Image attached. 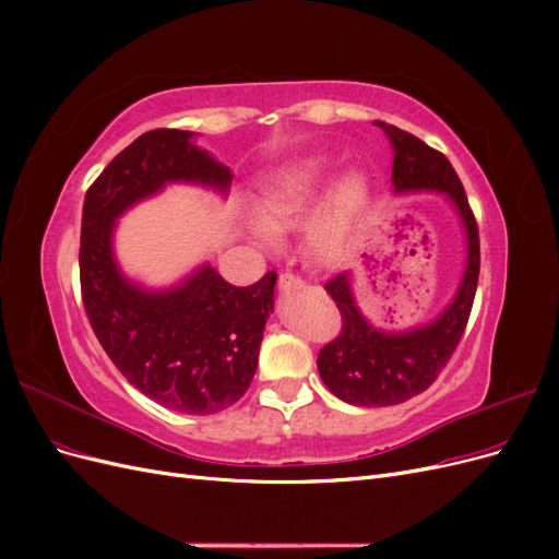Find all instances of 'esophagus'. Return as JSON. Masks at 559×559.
I'll use <instances>...</instances> for the list:
<instances>
[{"label": "esophagus", "instance_id": "obj_1", "mask_svg": "<svg viewBox=\"0 0 559 559\" xmlns=\"http://www.w3.org/2000/svg\"><path fill=\"white\" fill-rule=\"evenodd\" d=\"M302 286V280L294 273H282L280 275V289L282 292H292V289H300Z\"/></svg>", "mask_w": 559, "mask_h": 559}]
</instances>
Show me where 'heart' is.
Listing matches in <instances>:
<instances>
[{"label": "heart", "instance_id": "b5f03b06", "mask_svg": "<svg viewBox=\"0 0 559 559\" xmlns=\"http://www.w3.org/2000/svg\"><path fill=\"white\" fill-rule=\"evenodd\" d=\"M333 163L326 156L296 158L267 175L253 200L259 224L249 226L251 240L270 247L277 235L306 218L331 179ZM368 200L366 175L352 170L337 179L306 226V245L319 261H331L349 245Z\"/></svg>", "mask_w": 559, "mask_h": 559}]
</instances>
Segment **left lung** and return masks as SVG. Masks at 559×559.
I'll use <instances>...</instances> for the list:
<instances>
[{"mask_svg":"<svg viewBox=\"0 0 559 559\" xmlns=\"http://www.w3.org/2000/svg\"><path fill=\"white\" fill-rule=\"evenodd\" d=\"M376 126L384 130L394 146V193L438 191L454 205L466 233V265L450 306L429 324L399 333L376 329L361 314L347 273L324 284L341 310L343 329L321 347L317 357L319 376L331 394L361 408L396 405L429 389L462 341L480 273L478 224L450 160L411 132L384 121H376Z\"/></svg>","mask_w":559,"mask_h":559,"instance_id":"1","label":"left lung"}]
</instances>
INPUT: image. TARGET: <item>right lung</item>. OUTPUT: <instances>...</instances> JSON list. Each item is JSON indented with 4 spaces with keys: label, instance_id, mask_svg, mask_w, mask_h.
<instances>
[{
    "label": "right lung",
    "instance_id": "right-lung-1",
    "mask_svg": "<svg viewBox=\"0 0 559 559\" xmlns=\"http://www.w3.org/2000/svg\"><path fill=\"white\" fill-rule=\"evenodd\" d=\"M193 138L151 130L105 167L83 200L79 270L91 326L123 378L165 408L212 415L238 403L257 373L277 273L233 286L202 265L181 284L151 292L121 273L111 247L116 218L165 183L228 191L230 170Z\"/></svg>",
    "mask_w": 559,
    "mask_h": 559
}]
</instances>
